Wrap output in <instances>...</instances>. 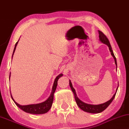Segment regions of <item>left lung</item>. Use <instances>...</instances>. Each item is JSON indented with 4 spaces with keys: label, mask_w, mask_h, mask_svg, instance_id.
Here are the masks:
<instances>
[{
    "label": "left lung",
    "mask_w": 129,
    "mask_h": 129,
    "mask_svg": "<svg viewBox=\"0 0 129 129\" xmlns=\"http://www.w3.org/2000/svg\"><path fill=\"white\" fill-rule=\"evenodd\" d=\"M99 38L100 41L102 42V43L105 44L107 45L108 46L109 51L111 53V55H112V57H114V58L115 59V64L117 65V63H116V57H115V55L114 54V52H113V50H112V47H111V44L109 43V40L108 39V38H107V36L104 34L103 32L100 30H99ZM70 86L71 87V89L72 90V91H73L74 94V97H75V101L76 102L77 105H78L79 107L80 108V109H82V110L85 111V112H89V113H93V114H97V113H100L103 112V111H104L109 106V104L112 103V101H113V100L115 97V95H116V92L114 94V95H113V97H112V99L111 100H109V101H108L106 103H104V104H99V105H90V104H86L82 102L81 100H80L79 99H78V97H77L75 90L74 88L73 87L72 83H71V81L70 80ZM117 90H118V88L116 89V91Z\"/></svg>",
    "instance_id": "obj_1"
}]
</instances>
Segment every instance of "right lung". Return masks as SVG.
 Here are the masks:
<instances>
[{
    "label": "right lung",
    "mask_w": 129,
    "mask_h": 129,
    "mask_svg": "<svg viewBox=\"0 0 129 129\" xmlns=\"http://www.w3.org/2000/svg\"><path fill=\"white\" fill-rule=\"evenodd\" d=\"M18 41L15 43L14 51H13V54H14V53L15 51V50L16 49V46L18 44ZM13 58V57H12ZM62 76V74H59L58 76H57L55 78L54 80V84L53 86L52 89V91H51V93L50 97L48 98L47 100L45 101L43 103H40V104H32V105H19L18 104H17L16 102H15L13 98L12 97V95H11V97L12 98L13 100L14 101L15 104H16L17 106H18L20 109H21L22 110L25 111V112L29 113V114H45V113L47 112L48 111L50 110V108L52 105L53 102V98H54V92L56 90V87L57 86V82H58V80L59 78Z\"/></svg>",
    "instance_id": "right-lung-1"
}]
</instances>
